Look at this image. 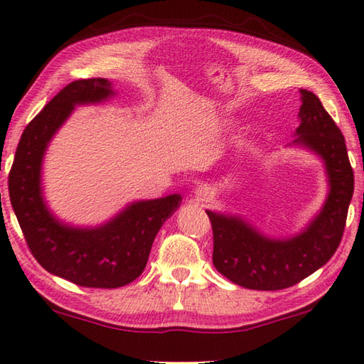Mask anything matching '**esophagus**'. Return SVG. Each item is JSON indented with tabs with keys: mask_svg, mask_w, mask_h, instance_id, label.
I'll return each mask as SVG.
<instances>
[{
	"mask_svg": "<svg viewBox=\"0 0 364 364\" xmlns=\"http://www.w3.org/2000/svg\"><path fill=\"white\" fill-rule=\"evenodd\" d=\"M196 196H197V199H200V200H208V199H212V191L207 186V184H202V186L196 189Z\"/></svg>",
	"mask_w": 364,
	"mask_h": 364,
	"instance_id": "esophagus-1",
	"label": "esophagus"
}]
</instances>
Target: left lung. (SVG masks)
Wrapping results in <instances>:
<instances>
[{"instance_id":"8db88e82","label":"left lung","mask_w":364,"mask_h":364,"mask_svg":"<svg viewBox=\"0 0 364 364\" xmlns=\"http://www.w3.org/2000/svg\"><path fill=\"white\" fill-rule=\"evenodd\" d=\"M300 125L295 144L321 156L331 193L315 221L299 236L273 241L241 218L213 212V264L234 284L255 291H279L295 286L331 260L342 241L348 205L353 196V168L342 132L315 93L300 90Z\"/></svg>"}]
</instances>
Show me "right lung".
I'll return each instance as SVG.
<instances>
[{
  "label": "right lung",
  "instance_id": "right-lung-1",
  "mask_svg": "<svg viewBox=\"0 0 364 364\" xmlns=\"http://www.w3.org/2000/svg\"><path fill=\"white\" fill-rule=\"evenodd\" d=\"M112 95L106 78H85L64 86L28 123L9 171V197L30 252L49 273L83 287L115 289L143 273L160 226L180 207L181 196L136 202L95 230L60 225L43 202L41 159L49 139L73 106Z\"/></svg>",
  "mask_w": 364,
  "mask_h": 364
}]
</instances>
